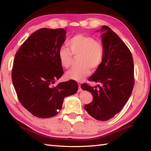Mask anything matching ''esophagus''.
Returning a JSON list of instances; mask_svg holds the SVG:
<instances>
[{
  "label": "esophagus",
  "mask_w": 151,
  "mask_h": 151,
  "mask_svg": "<svg viewBox=\"0 0 151 151\" xmlns=\"http://www.w3.org/2000/svg\"><path fill=\"white\" fill-rule=\"evenodd\" d=\"M82 91V88L81 87V84H78V92H81Z\"/></svg>",
  "instance_id": "1"
}]
</instances>
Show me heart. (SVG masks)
Wrapping results in <instances>:
<instances>
[{"label": "heart", "mask_w": 151, "mask_h": 151, "mask_svg": "<svg viewBox=\"0 0 151 151\" xmlns=\"http://www.w3.org/2000/svg\"><path fill=\"white\" fill-rule=\"evenodd\" d=\"M70 51L66 48H61L58 58L61 65L68 69L72 65L73 56L78 58L79 66L74 67L66 73V77L77 82H82L90 74L91 69L96 70L101 66L104 58V47L93 37L76 34L67 42Z\"/></svg>", "instance_id": "obj_1"}]
</instances>
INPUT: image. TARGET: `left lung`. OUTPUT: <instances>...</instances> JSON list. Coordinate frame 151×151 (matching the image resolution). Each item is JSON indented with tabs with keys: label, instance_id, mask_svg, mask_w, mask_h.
Returning <instances> with one entry per match:
<instances>
[{
	"label": "left lung",
	"instance_id": "left-lung-1",
	"mask_svg": "<svg viewBox=\"0 0 151 151\" xmlns=\"http://www.w3.org/2000/svg\"><path fill=\"white\" fill-rule=\"evenodd\" d=\"M102 42L104 58L88 81L100 85L83 84V90L91 92L93 99L84 109L91 117L107 121L119 113L129 100L134 85V62L129 48L107 26H102ZM99 31V30H98Z\"/></svg>",
	"mask_w": 151,
	"mask_h": 151
}]
</instances>
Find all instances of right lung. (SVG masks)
<instances>
[{
  "instance_id": "right-lung-1",
  "label": "right lung",
  "mask_w": 151,
  "mask_h": 151,
  "mask_svg": "<svg viewBox=\"0 0 151 151\" xmlns=\"http://www.w3.org/2000/svg\"><path fill=\"white\" fill-rule=\"evenodd\" d=\"M63 28H40L15 54L12 79L19 102L33 115L49 118L58 114L63 99L76 93L73 80L53 86L63 74L58 51L65 40Z\"/></svg>"
}]
</instances>
